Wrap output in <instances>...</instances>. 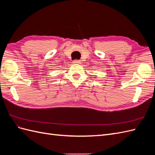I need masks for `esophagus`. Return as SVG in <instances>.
I'll return each mask as SVG.
<instances>
[{"label":"esophagus","mask_w":155,"mask_h":155,"mask_svg":"<svg viewBox=\"0 0 155 155\" xmlns=\"http://www.w3.org/2000/svg\"><path fill=\"white\" fill-rule=\"evenodd\" d=\"M73 63H74V64H80L81 61H79V60H74V61H73Z\"/></svg>","instance_id":"obj_1"}]
</instances>
